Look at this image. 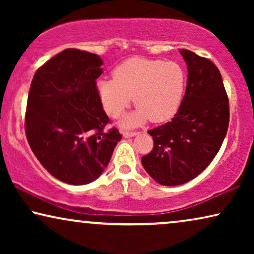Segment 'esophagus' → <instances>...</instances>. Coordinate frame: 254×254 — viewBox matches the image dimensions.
Masks as SVG:
<instances>
[{"mask_svg":"<svg viewBox=\"0 0 254 254\" xmlns=\"http://www.w3.org/2000/svg\"><path fill=\"white\" fill-rule=\"evenodd\" d=\"M121 134H123V136L126 137V138L136 136V135H137L136 131H128V130H123V131H121Z\"/></svg>","mask_w":254,"mask_h":254,"instance_id":"esophagus-1","label":"esophagus"}]
</instances>
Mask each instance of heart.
<instances>
[{
  "mask_svg": "<svg viewBox=\"0 0 254 254\" xmlns=\"http://www.w3.org/2000/svg\"><path fill=\"white\" fill-rule=\"evenodd\" d=\"M113 79H100L96 91L103 109L110 117H119L133 100L138 107L125 116L121 125L136 127L148 119L164 123L175 117L182 105L187 75L175 61L133 58L118 65Z\"/></svg>",
  "mask_w": 254,
  "mask_h": 254,
  "instance_id": "1",
  "label": "heart"
}]
</instances>
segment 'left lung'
Returning a JSON list of instances; mask_svg holds the SVG:
<instances>
[{"mask_svg": "<svg viewBox=\"0 0 254 254\" xmlns=\"http://www.w3.org/2000/svg\"><path fill=\"white\" fill-rule=\"evenodd\" d=\"M180 54L189 70L183 103L172 121L148 131L154 149L141 159L148 175L164 186L199 176L220 150L229 126V100L220 70L189 50Z\"/></svg>", "mask_w": 254, "mask_h": 254, "instance_id": "obj_1", "label": "left lung"}]
</instances>
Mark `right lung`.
<instances>
[{
    "mask_svg": "<svg viewBox=\"0 0 254 254\" xmlns=\"http://www.w3.org/2000/svg\"><path fill=\"white\" fill-rule=\"evenodd\" d=\"M99 55L68 48L33 76L27 97L25 133L41 165L70 185H86L102 175L121 134L110 123L96 91Z\"/></svg>",
    "mask_w": 254,
    "mask_h": 254,
    "instance_id": "1",
    "label": "right lung"
}]
</instances>
